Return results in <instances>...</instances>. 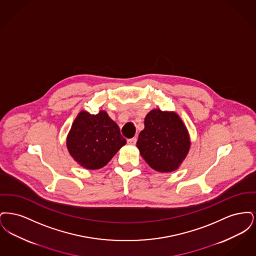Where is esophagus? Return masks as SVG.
I'll use <instances>...</instances> for the list:
<instances>
[{"label":"esophagus","instance_id":"34e87169","mask_svg":"<svg viewBox=\"0 0 256 256\" xmlns=\"http://www.w3.org/2000/svg\"><path fill=\"white\" fill-rule=\"evenodd\" d=\"M136 142H137V138H136V137L130 138V139L128 140V145H132V146L136 144Z\"/></svg>","mask_w":256,"mask_h":256}]
</instances>
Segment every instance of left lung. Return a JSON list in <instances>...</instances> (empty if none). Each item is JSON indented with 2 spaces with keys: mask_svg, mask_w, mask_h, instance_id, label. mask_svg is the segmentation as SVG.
<instances>
[{
  "mask_svg": "<svg viewBox=\"0 0 256 256\" xmlns=\"http://www.w3.org/2000/svg\"><path fill=\"white\" fill-rule=\"evenodd\" d=\"M145 128L136 146L142 158L154 170L170 172L176 170L190 148V137L180 117L172 111L154 110L146 114Z\"/></svg>",
  "mask_w": 256,
  "mask_h": 256,
  "instance_id": "left-lung-1",
  "label": "left lung"
}]
</instances>
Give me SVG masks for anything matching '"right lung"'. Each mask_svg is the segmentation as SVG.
<instances>
[{
	"label": "right lung",
	"instance_id": "right-lung-1",
	"mask_svg": "<svg viewBox=\"0 0 256 256\" xmlns=\"http://www.w3.org/2000/svg\"><path fill=\"white\" fill-rule=\"evenodd\" d=\"M126 143L118 124L104 110L96 115L80 111L66 142L71 156L88 170L106 166Z\"/></svg>",
	"mask_w": 256,
	"mask_h": 256
}]
</instances>
